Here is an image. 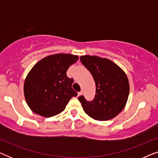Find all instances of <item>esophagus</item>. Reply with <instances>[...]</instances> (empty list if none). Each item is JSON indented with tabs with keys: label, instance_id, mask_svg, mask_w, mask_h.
I'll return each mask as SVG.
<instances>
[{
	"label": "esophagus",
	"instance_id": "34e87169",
	"mask_svg": "<svg viewBox=\"0 0 158 158\" xmlns=\"http://www.w3.org/2000/svg\"><path fill=\"white\" fill-rule=\"evenodd\" d=\"M82 94H83V92H82V91H80V92H78V94H77V96H81Z\"/></svg>",
	"mask_w": 158,
	"mask_h": 158
}]
</instances>
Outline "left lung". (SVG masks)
I'll return each mask as SVG.
<instances>
[{"label":"left lung","instance_id":"obj_1","mask_svg":"<svg viewBox=\"0 0 158 158\" xmlns=\"http://www.w3.org/2000/svg\"><path fill=\"white\" fill-rule=\"evenodd\" d=\"M82 64L90 71L95 83L96 95L88 101L78 97L84 111L98 121H107L124 109L129 94V81L124 71L111 60L96 56H81Z\"/></svg>","mask_w":158,"mask_h":158}]
</instances>
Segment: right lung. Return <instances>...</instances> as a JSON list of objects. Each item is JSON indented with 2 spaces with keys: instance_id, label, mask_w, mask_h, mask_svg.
<instances>
[{
  "instance_id": "add662e5",
  "label": "right lung",
  "mask_w": 158,
  "mask_h": 158,
  "mask_svg": "<svg viewBox=\"0 0 158 158\" xmlns=\"http://www.w3.org/2000/svg\"><path fill=\"white\" fill-rule=\"evenodd\" d=\"M78 60V56L57 54L39 61L24 82V96L31 111L44 117L61 113L77 93L72 88L74 82L67 76V70Z\"/></svg>"
}]
</instances>
